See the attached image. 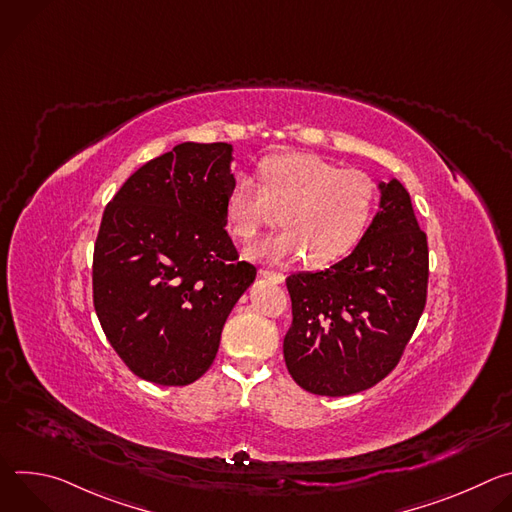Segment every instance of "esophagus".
Segmentation results:
<instances>
[{
	"label": "esophagus",
	"mask_w": 512,
	"mask_h": 512,
	"mask_svg": "<svg viewBox=\"0 0 512 512\" xmlns=\"http://www.w3.org/2000/svg\"><path fill=\"white\" fill-rule=\"evenodd\" d=\"M259 275H261V277H265V279H269V281H273V283H283V281H285V275H283V273H279V271L261 269V271H259Z\"/></svg>",
	"instance_id": "34e87169"
}]
</instances>
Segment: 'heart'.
Listing matches in <instances>:
<instances>
[{"label": "heart", "mask_w": 512, "mask_h": 512, "mask_svg": "<svg viewBox=\"0 0 512 512\" xmlns=\"http://www.w3.org/2000/svg\"><path fill=\"white\" fill-rule=\"evenodd\" d=\"M377 204L375 182L316 156L279 154L261 160L259 184L237 176L225 200L229 231L251 241L279 221V233L251 245L247 255L283 261L306 253L310 265L346 257L367 233Z\"/></svg>", "instance_id": "obj_1"}]
</instances>
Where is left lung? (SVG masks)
<instances>
[{"label":"left lung","mask_w":512,"mask_h":512,"mask_svg":"<svg viewBox=\"0 0 512 512\" xmlns=\"http://www.w3.org/2000/svg\"><path fill=\"white\" fill-rule=\"evenodd\" d=\"M379 210L352 253L285 279L294 322L285 367L302 389L344 397L385 379L399 362L427 296V237L405 186L379 182Z\"/></svg>","instance_id":"obj_1"}]
</instances>
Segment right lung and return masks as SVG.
Instances as JSON below:
<instances>
[{
    "instance_id": "right-lung-1",
    "label": "right lung",
    "mask_w": 512,
    "mask_h": 512,
    "mask_svg": "<svg viewBox=\"0 0 512 512\" xmlns=\"http://www.w3.org/2000/svg\"><path fill=\"white\" fill-rule=\"evenodd\" d=\"M231 143H178L143 164L103 212L93 302L103 332L139 379H200L223 326L255 281L225 231Z\"/></svg>"
}]
</instances>
